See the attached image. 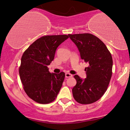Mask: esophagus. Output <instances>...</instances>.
<instances>
[{
    "instance_id": "34e87169",
    "label": "esophagus",
    "mask_w": 130,
    "mask_h": 130,
    "mask_svg": "<svg viewBox=\"0 0 130 130\" xmlns=\"http://www.w3.org/2000/svg\"><path fill=\"white\" fill-rule=\"evenodd\" d=\"M65 76H66V77H72V74H70V73H66L65 74Z\"/></svg>"
}]
</instances>
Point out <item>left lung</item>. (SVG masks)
I'll return each mask as SVG.
<instances>
[{"label": "left lung", "mask_w": 130, "mask_h": 130, "mask_svg": "<svg viewBox=\"0 0 130 130\" xmlns=\"http://www.w3.org/2000/svg\"><path fill=\"white\" fill-rule=\"evenodd\" d=\"M77 46L81 59L88 64L86 78L76 74V85L72 89L77 102L89 104L99 100L107 89L112 76V58L102 41L90 34H69Z\"/></svg>", "instance_id": "left-lung-1"}]
</instances>
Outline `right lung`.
<instances>
[{"instance_id":"right-lung-1","label":"right lung","mask_w":130,"mask_h":130,"mask_svg":"<svg viewBox=\"0 0 130 130\" xmlns=\"http://www.w3.org/2000/svg\"><path fill=\"white\" fill-rule=\"evenodd\" d=\"M68 38L66 35L42 37L34 42L23 54L19 76L25 92L35 102L48 104L57 96L65 73H51L48 66L54 60L57 47Z\"/></svg>"}]
</instances>
